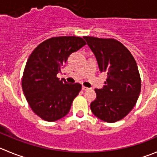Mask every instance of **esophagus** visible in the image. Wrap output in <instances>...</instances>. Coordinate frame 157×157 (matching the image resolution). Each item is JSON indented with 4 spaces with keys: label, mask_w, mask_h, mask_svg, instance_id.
<instances>
[{
    "label": "esophagus",
    "mask_w": 157,
    "mask_h": 157,
    "mask_svg": "<svg viewBox=\"0 0 157 157\" xmlns=\"http://www.w3.org/2000/svg\"><path fill=\"white\" fill-rule=\"evenodd\" d=\"M89 88L86 87V86H82V90L86 91V90H89Z\"/></svg>",
    "instance_id": "obj_1"
}]
</instances>
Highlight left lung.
Wrapping results in <instances>:
<instances>
[{"mask_svg": "<svg viewBox=\"0 0 157 157\" xmlns=\"http://www.w3.org/2000/svg\"><path fill=\"white\" fill-rule=\"evenodd\" d=\"M95 55L99 71L107 75L102 89H95L92 113L107 122L123 119L132 109L141 90V79L133 56L115 39L84 36Z\"/></svg>", "mask_w": 157, "mask_h": 157, "instance_id": "8db88e82", "label": "left lung"}]
</instances>
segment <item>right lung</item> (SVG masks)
<instances>
[{"mask_svg": "<svg viewBox=\"0 0 157 157\" xmlns=\"http://www.w3.org/2000/svg\"><path fill=\"white\" fill-rule=\"evenodd\" d=\"M86 44L80 37H55L37 46L27 61L22 89L32 111L44 120L54 122L66 116L81 91L79 83L69 84L57 74L68 56Z\"/></svg>", "mask_w": 157, "mask_h": 157, "instance_id": "right-lung-1", "label": "right lung"}]
</instances>
